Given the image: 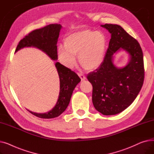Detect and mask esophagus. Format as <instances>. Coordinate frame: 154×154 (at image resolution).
<instances>
[{
  "instance_id": "34e87169",
  "label": "esophagus",
  "mask_w": 154,
  "mask_h": 154,
  "mask_svg": "<svg viewBox=\"0 0 154 154\" xmlns=\"http://www.w3.org/2000/svg\"><path fill=\"white\" fill-rule=\"evenodd\" d=\"M78 75H79V76L80 77V78L82 80H85V79H86L85 75H84V74H82V73H81V72H79V73H78Z\"/></svg>"
}]
</instances>
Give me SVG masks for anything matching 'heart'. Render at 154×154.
Returning <instances> with one entry per match:
<instances>
[{
  "label": "heart",
  "mask_w": 154,
  "mask_h": 154,
  "mask_svg": "<svg viewBox=\"0 0 154 154\" xmlns=\"http://www.w3.org/2000/svg\"><path fill=\"white\" fill-rule=\"evenodd\" d=\"M106 38L100 31L84 30L69 34L64 40V46L58 49L61 63L68 68L76 63L75 55L79 63L87 70H94L101 64L106 48Z\"/></svg>",
  "instance_id": "obj_1"
}]
</instances>
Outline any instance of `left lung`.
<instances>
[{"mask_svg": "<svg viewBox=\"0 0 154 154\" xmlns=\"http://www.w3.org/2000/svg\"><path fill=\"white\" fill-rule=\"evenodd\" d=\"M111 34L106 56L100 66L87 75L92 85V102L103 115H116L127 109L138 95L143 85L145 70L142 48L137 40L120 26L102 25ZM122 48L131 60L123 69L112 64V55Z\"/></svg>", "mask_w": 154, "mask_h": 154, "instance_id": "left-lung-1", "label": "left lung"}]
</instances>
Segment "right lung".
Returning <instances> with one entry per match:
<instances>
[{
	"instance_id": "1",
	"label": "right lung",
	"mask_w": 154,
	"mask_h": 154,
	"mask_svg": "<svg viewBox=\"0 0 154 154\" xmlns=\"http://www.w3.org/2000/svg\"><path fill=\"white\" fill-rule=\"evenodd\" d=\"M60 24H51L44 27L30 32L20 40L15 52L25 47H35L45 52L53 60L57 59V42ZM60 79V93L55 106L49 112L37 114L29 111L32 114L42 119H52L59 116L68 106L73 91L80 82V79L71 69L65 67L59 62L55 63Z\"/></svg>"
}]
</instances>
